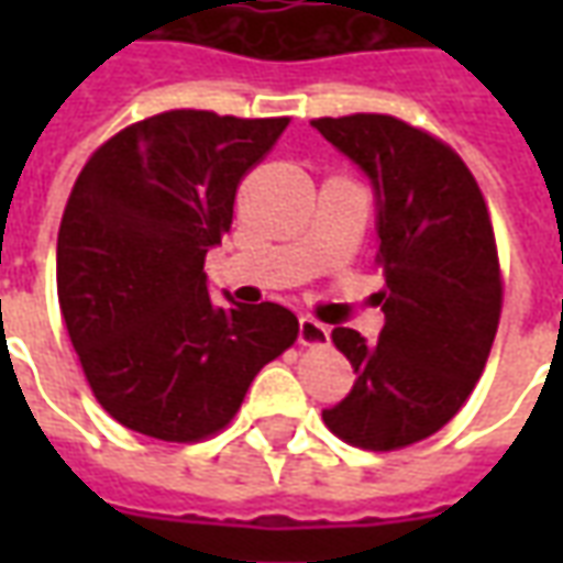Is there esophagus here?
Listing matches in <instances>:
<instances>
[{"label":"esophagus","mask_w":563,"mask_h":563,"mask_svg":"<svg viewBox=\"0 0 563 563\" xmlns=\"http://www.w3.org/2000/svg\"><path fill=\"white\" fill-rule=\"evenodd\" d=\"M331 341V329L329 325H322L317 319L301 317L298 319V343L301 346H322V343Z\"/></svg>","instance_id":"esophagus-1"}]
</instances>
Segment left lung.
Wrapping results in <instances>:
<instances>
[{"label": "left lung", "instance_id": "8db88e82", "mask_svg": "<svg viewBox=\"0 0 563 563\" xmlns=\"http://www.w3.org/2000/svg\"><path fill=\"white\" fill-rule=\"evenodd\" d=\"M313 129L371 180L386 271L377 343L331 331L355 383L322 419L353 446H410L459 413L492 353L500 319L492 220L459 153L422 129L386 114L322 117Z\"/></svg>", "mask_w": 563, "mask_h": 563}]
</instances>
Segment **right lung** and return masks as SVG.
Masks as SVG:
<instances>
[{
    "label": "right lung",
    "instance_id": "right-lung-1",
    "mask_svg": "<svg viewBox=\"0 0 563 563\" xmlns=\"http://www.w3.org/2000/svg\"><path fill=\"white\" fill-rule=\"evenodd\" d=\"M286 123L165 111L96 150L68 196L59 310L96 401L139 434H217L298 338L283 305H213L205 274L232 229L241 177Z\"/></svg>",
    "mask_w": 563,
    "mask_h": 563
}]
</instances>
